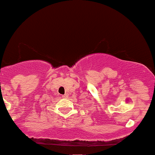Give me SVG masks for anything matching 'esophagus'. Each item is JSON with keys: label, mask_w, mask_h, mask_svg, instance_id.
I'll return each instance as SVG.
<instances>
[{"label": "esophagus", "mask_w": 155, "mask_h": 155, "mask_svg": "<svg viewBox=\"0 0 155 155\" xmlns=\"http://www.w3.org/2000/svg\"><path fill=\"white\" fill-rule=\"evenodd\" d=\"M68 97L67 94H64V95H62V97Z\"/></svg>", "instance_id": "34e87169"}]
</instances>
